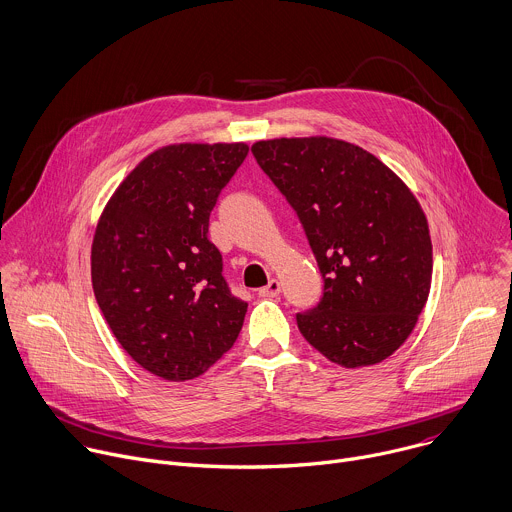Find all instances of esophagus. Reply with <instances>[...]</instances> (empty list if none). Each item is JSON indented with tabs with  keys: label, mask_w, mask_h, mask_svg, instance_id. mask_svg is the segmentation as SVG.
<instances>
[{
	"label": "esophagus",
	"mask_w": 512,
	"mask_h": 512,
	"mask_svg": "<svg viewBox=\"0 0 512 512\" xmlns=\"http://www.w3.org/2000/svg\"><path fill=\"white\" fill-rule=\"evenodd\" d=\"M281 293V283L277 279H271L265 287L259 289V295L261 297H277Z\"/></svg>",
	"instance_id": "1"
}]
</instances>
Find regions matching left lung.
Wrapping results in <instances>:
<instances>
[{
  "instance_id": "8db88e82",
  "label": "left lung",
  "mask_w": 512,
  "mask_h": 512,
  "mask_svg": "<svg viewBox=\"0 0 512 512\" xmlns=\"http://www.w3.org/2000/svg\"><path fill=\"white\" fill-rule=\"evenodd\" d=\"M251 152L297 213L323 277L319 303L295 315L301 335L344 368L392 356L432 283V241L416 197L382 160L344 140H259Z\"/></svg>"
}]
</instances>
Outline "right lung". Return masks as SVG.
<instances>
[{
    "label": "right lung",
    "instance_id": "right-lung-1",
    "mask_svg": "<svg viewBox=\"0 0 512 512\" xmlns=\"http://www.w3.org/2000/svg\"><path fill=\"white\" fill-rule=\"evenodd\" d=\"M249 146L173 144L148 154L108 201L92 287L114 337L150 374L183 382L229 352L247 303L223 277L209 217Z\"/></svg>",
    "mask_w": 512,
    "mask_h": 512
}]
</instances>
